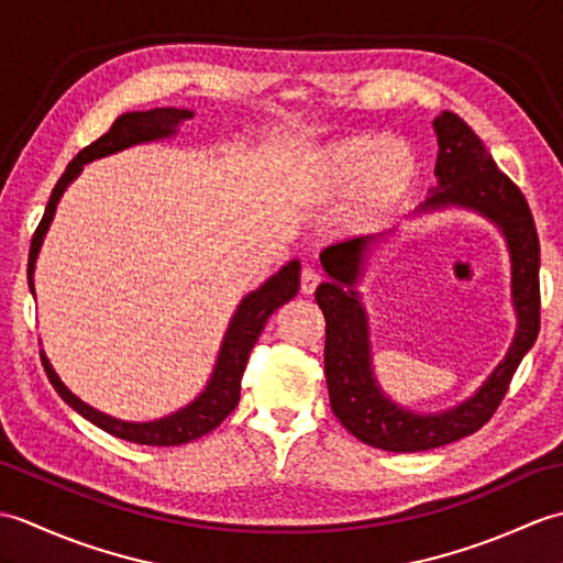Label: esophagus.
Returning a JSON list of instances; mask_svg holds the SVG:
<instances>
[{"instance_id": "1", "label": "esophagus", "mask_w": 563, "mask_h": 563, "mask_svg": "<svg viewBox=\"0 0 563 563\" xmlns=\"http://www.w3.org/2000/svg\"><path fill=\"white\" fill-rule=\"evenodd\" d=\"M321 283V273L317 268H302V275H300V288L305 295H314V290L319 288Z\"/></svg>"}]
</instances>
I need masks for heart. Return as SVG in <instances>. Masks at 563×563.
<instances>
[{
	"mask_svg": "<svg viewBox=\"0 0 563 563\" xmlns=\"http://www.w3.org/2000/svg\"><path fill=\"white\" fill-rule=\"evenodd\" d=\"M418 166L401 142L351 135L321 150L309 164V194L317 200L353 198L351 220L369 224L409 198Z\"/></svg>",
	"mask_w": 563,
	"mask_h": 563,
	"instance_id": "b5f03b06",
	"label": "heart"
}]
</instances>
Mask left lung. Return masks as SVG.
I'll list each match as a JSON object with an SVG mask.
<instances>
[{
	"label": "left lung",
	"mask_w": 563,
	"mask_h": 563,
	"mask_svg": "<svg viewBox=\"0 0 563 563\" xmlns=\"http://www.w3.org/2000/svg\"><path fill=\"white\" fill-rule=\"evenodd\" d=\"M438 186L418 208L433 212L464 208L492 220L510 251V295L518 314L516 339L479 391L440 413H413L379 389L373 373L367 312L355 290L365 251L375 239H349L321 251L329 280L317 288V305L327 319L324 369L331 411L351 435L387 452H421L472 435L504 401L520 361L540 333V239L528 200L498 169L484 142L457 113L442 111L435 121Z\"/></svg>",
	"instance_id": "1"
}]
</instances>
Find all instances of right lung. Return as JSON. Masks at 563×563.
Here are the masks:
<instances>
[{
  "label": "right lung",
  "instance_id": "add662e5",
  "mask_svg": "<svg viewBox=\"0 0 563 563\" xmlns=\"http://www.w3.org/2000/svg\"><path fill=\"white\" fill-rule=\"evenodd\" d=\"M188 118H194V111H186V109H152V111L123 113L115 118V123L111 125L109 133L101 135L97 142H91L89 147H84L77 157L67 164L65 174L59 176V181L53 188L51 200H47L38 230H35L31 239V251H29L31 292H33L35 258H38L43 236L55 218V208L59 198H63L65 188L81 174L84 164L109 157V154L128 150L133 145H142V142L172 137L176 135V128L184 121H188ZM297 290H300V261H290L285 263L278 273L271 275L258 290L249 292L244 300L239 302L236 312L230 321V329L224 333L218 363H214L208 387L202 389L188 406H184V409L174 411L172 416L157 418V421L133 423V421H121V418L97 411L93 406L81 401L65 387V382L57 377V373L43 351H41V361H43L47 379H51V385L55 387L59 397H63V401L69 404L79 416L87 418V421L106 430V433L137 442V445H152V448L184 445V442H190L210 433V430L218 428L224 418L234 411V406L239 404V389H242V375H244L251 349H254V343L258 341L268 317L285 302H290L297 295Z\"/></svg>",
  "mask_w": 563,
  "mask_h": 563
}]
</instances>
